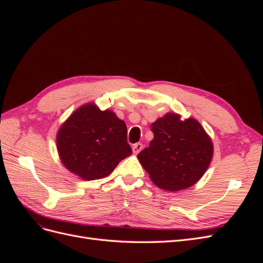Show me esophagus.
Returning <instances> with one entry per match:
<instances>
[{"mask_svg":"<svg viewBox=\"0 0 263 263\" xmlns=\"http://www.w3.org/2000/svg\"><path fill=\"white\" fill-rule=\"evenodd\" d=\"M141 149H142V144H141V142H137V144L133 145V153H134L135 155L139 154V151H140Z\"/></svg>","mask_w":263,"mask_h":263,"instance_id":"esophagus-1","label":"esophagus"}]
</instances>
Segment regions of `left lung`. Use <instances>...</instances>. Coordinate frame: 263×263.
Here are the masks:
<instances>
[{
	"label": "left lung",
	"mask_w": 263,
	"mask_h": 263,
	"mask_svg": "<svg viewBox=\"0 0 263 263\" xmlns=\"http://www.w3.org/2000/svg\"><path fill=\"white\" fill-rule=\"evenodd\" d=\"M154 139L138 160L157 186L184 190L200 180L213 158V142L194 118L168 113L151 124Z\"/></svg>",
	"instance_id": "8db88e82"
}]
</instances>
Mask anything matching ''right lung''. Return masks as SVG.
Instances as JSON below:
<instances>
[{
  "instance_id": "right-lung-1",
  "label": "right lung",
  "mask_w": 263,
  "mask_h": 263,
  "mask_svg": "<svg viewBox=\"0 0 263 263\" xmlns=\"http://www.w3.org/2000/svg\"><path fill=\"white\" fill-rule=\"evenodd\" d=\"M57 149L63 165L86 181L107 177L132 155L125 122L93 103L76 109L61 125Z\"/></svg>"
}]
</instances>
